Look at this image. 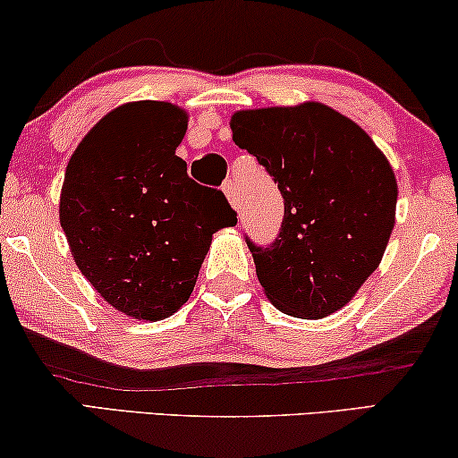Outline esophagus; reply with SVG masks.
<instances>
[{
  "instance_id": "1",
  "label": "esophagus",
  "mask_w": 458,
  "mask_h": 458,
  "mask_svg": "<svg viewBox=\"0 0 458 458\" xmlns=\"http://www.w3.org/2000/svg\"><path fill=\"white\" fill-rule=\"evenodd\" d=\"M224 195L228 197V201L232 208H234L238 211V216H241V209H242V197H241V191H238V184L236 180H226L224 182Z\"/></svg>"
}]
</instances>
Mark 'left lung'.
<instances>
[{"instance_id":"8db88e82","label":"left lung","mask_w":458,"mask_h":458,"mask_svg":"<svg viewBox=\"0 0 458 458\" xmlns=\"http://www.w3.org/2000/svg\"><path fill=\"white\" fill-rule=\"evenodd\" d=\"M232 139L257 157L284 197L269 247L247 238L266 296L294 318L343 309L382 261L398 186L363 128L318 101L242 109Z\"/></svg>"}]
</instances>
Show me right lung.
<instances>
[{
	"label": "right lung",
	"instance_id": "add662e5",
	"mask_svg": "<svg viewBox=\"0 0 458 458\" xmlns=\"http://www.w3.org/2000/svg\"><path fill=\"white\" fill-rule=\"evenodd\" d=\"M184 109L132 101L95 124L70 157L60 224L82 276L114 309L157 321L189 301L211 234L236 224L220 191L205 201L176 147Z\"/></svg>",
	"mask_w": 458,
	"mask_h": 458
}]
</instances>
